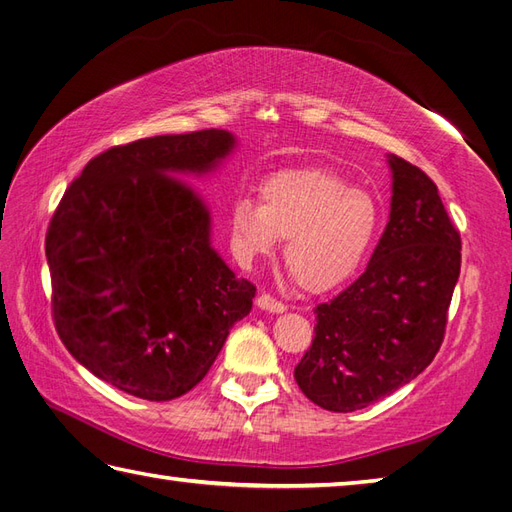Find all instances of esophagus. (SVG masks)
<instances>
[{
  "mask_svg": "<svg viewBox=\"0 0 512 512\" xmlns=\"http://www.w3.org/2000/svg\"><path fill=\"white\" fill-rule=\"evenodd\" d=\"M257 307H259V310H266V312H272V314H281V312L288 310V305H285L279 299H275L272 294H259L257 296Z\"/></svg>",
  "mask_w": 512,
  "mask_h": 512,
  "instance_id": "esophagus-1",
  "label": "esophagus"
}]
</instances>
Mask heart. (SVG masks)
Returning a JSON list of instances; mask_svg holds the SVG:
<instances>
[{
    "instance_id": "1",
    "label": "heart",
    "mask_w": 512,
    "mask_h": 512,
    "mask_svg": "<svg viewBox=\"0 0 512 512\" xmlns=\"http://www.w3.org/2000/svg\"><path fill=\"white\" fill-rule=\"evenodd\" d=\"M379 222L371 192L320 168L279 172L261 185V202L237 198L231 207L235 253L246 261L266 257L288 237L285 266L310 292L334 290L358 272Z\"/></svg>"
}]
</instances>
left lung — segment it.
<instances>
[{"label": "left lung", "mask_w": 512, "mask_h": 512, "mask_svg": "<svg viewBox=\"0 0 512 512\" xmlns=\"http://www.w3.org/2000/svg\"><path fill=\"white\" fill-rule=\"evenodd\" d=\"M390 220L366 270L314 307L312 347L294 368L303 395L362 410L423 373L445 338L460 275V231L434 181L392 154Z\"/></svg>", "instance_id": "left-lung-1"}]
</instances>
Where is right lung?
I'll use <instances>...</instances> for the list:
<instances>
[{"label":"right lung","mask_w":512,"mask_h":512,"mask_svg":"<svg viewBox=\"0 0 512 512\" xmlns=\"http://www.w3.org/2000/svg\"><path fill=\"white\" fill-rule=\"evenodd\" d=\"M235 144L227 130L113 146L71 181L45 233L52 318L67 351L128 395L172 401L216 362L253 307L209 246V211L168 172H207Z\"/></svg>","instance_id":"right-lung-1"}]
</instances>
